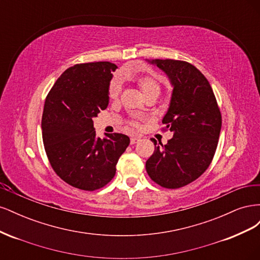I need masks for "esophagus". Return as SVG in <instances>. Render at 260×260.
Masks as SVG:
<instances>
[{
	"instance_id": "34e87169",
	"label": "esophagus",
	"mask_w": 260,
	"mask_h": 260,
	"mask_svg": "<svg viewBox=\"0 0 260 260\" xmlns=\"http://www.w3.org/2000/svg\"><path fill=\"white\" fill-rule=\"evenodd\" d=\"M138 141H139V138H131L130 139V144H132V145L136 144Z\"/></svg>"
}]
</instances>
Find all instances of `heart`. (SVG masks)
Instances as JSON below:
<instances>
[{"instance_id": "heart-1", "label": "heart", "mask_w": 260, "mask_h": 260, "mask_svg": "<svg viewBox=\"0 0 260 260\" xmlns=\"http://www.w3.org/2000/svg\"><path fill=\"white\" fill-rule=\"evenodd\" d=\"M137 82L140 86V89L142 90L144 95H146V94H148V93H153V92L159 93V91H160L158 82L154 80L151 77H146V76L139 77L137 79ZM119 93H120V82H119V80L115 79L112 81L111 86H109V98L115 100L118 98V95H119ZM133 125L137 127L136 124H133Z\"/></svg>"}]
</instances>
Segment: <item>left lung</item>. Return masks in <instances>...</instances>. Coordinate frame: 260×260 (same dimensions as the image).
<instances>
[{
  "label": "left lung",
  "instance_id": "left-lung-1",
  "mask_svg": "<svg viewBox=\"0 0 260 260\" xmlns=\"http://www.w3.org/2000/svg\"><path fill=\"white\" fill-rule=\"evenodd\" d=\"M168 77L172 86L169 107L162 118L172 133L167 144L155 145L145 167L151 179L162 187L184 186L204 174L215 155L220 114L214 91L195 66L175 59H146Z\"/></svg>",
  "mask_w": 260,
  "mask_h": 260
}]
</instances>
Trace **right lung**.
Segmentation results:
<instances>
[{"mask_svg":"<svg viewBox=\"0 0 260 260\" xmlns=\"http://www.w3.org/2000/svg\"><path fill=\"white\" fill-rule=\"evenodd\" d=\"M117 66L109 61L78 64L66 69L45 100L42 138L54 171L84 191L103 187L130 143L121 133L96 137L93 118L107 108L109 84Z\"/></svg>","mask_w":260,"mask_h":260,"instance_id":"obj_1","label":"right lung"}]
</instances>
